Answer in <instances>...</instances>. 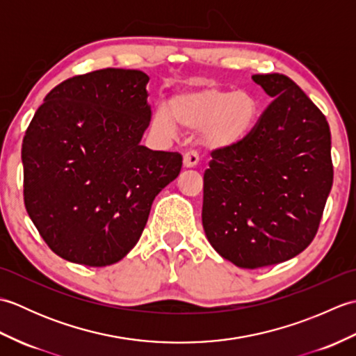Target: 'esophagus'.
Instances as JSON below:
<instances>
[{
    "label": "esophagus",
    "instance_id": "esophagus-1",
    "mask_svg": "<svg viewBox=\"0 0 356 356\" xmlns=\"http://www.w3.org/2000/svg\"><path fill=\"white\" fill-rule=\"evenodd\" d=\"M199 165V154L195 151H188L184 156V166L185 168H195Z\"/></svg>",
    "mask_w": 356,
    "mask_h": 356
}]
</instances>
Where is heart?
I'll list each match as a JSON object with an SVG mask.
<instances>
[{
  "instance_id": "1",
  "label": "heart",
  "mask_w": 356,
  "mask_h": 356,
  "mask_svg": "<svg viewBox=\"0 0 356 356\" xmlns=\"http://www.w3.org/2000/svg\"><path fill=\"white\" fill-rule=\"evenodd\" d=\"M260 115V105L248 92L218 88L188 90L174 95L166 105L156 107L151 127L171 138L177 124L190 131L203 130V140L213 148H229L243 140Z\"/></svg>"
}]
</instances>
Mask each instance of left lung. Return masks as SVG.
<instances>
[{"label": "left lung", "mask_w": 356, "mask_h": 356, "mask_svg": "<svg viewBox=\"0 0 356 356\" xmlns=\"http://www.w3.org/2000/svg\"><path fill=\"white\" fill-rule=\"evenodd\" d=\"M272 102L240 143L213 151L202 223L225 260L255 269L311 245L334 182L326 118L280 73L252 74Z\"/></svg>", "instance_id": "obj_1"}]
</instances>
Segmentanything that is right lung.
<instances>
[{"instance_id":"obj_1","label":"right lung","mask_w":356,"mask_h":356,"mask_svg":"<svg viewBox=\"0 0 356 356\" xmlns=\"http://www.w3.org/2000/svg\"><path fill=\"white\" fill-rule=\"evenodd\" d=\"M148 74L104 69L44 97L24 139L26 209L45 243L84 266L118 263L138 243L156 195L182 156L140 145L149 125Z\"/></svg>"}]
</instances>
